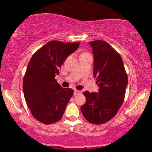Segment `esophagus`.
<instances>
[{"label":"esophagus","instance_id":"obj_1","mask_svg":"<svg viewBox=\"0 0 152 152\" xmlns=\"http://www.w3.org/2000/svg\"><path fill=\"white\" fill-rule=\"evenodd\" d=\"M82 93V91H78V90H75L74 91V95H77V94H80V93Z\"/></svg>","mask_w":152,"mask_h":152}]
</instances>
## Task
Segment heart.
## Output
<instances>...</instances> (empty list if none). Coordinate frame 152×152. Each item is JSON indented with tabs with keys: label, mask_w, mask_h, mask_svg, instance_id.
I'll return each instance as SVG.
<instances>
[{
	"label": "heart",
	"mask_w": 152,
	"mask_h": 152,
	"mask_svg": "<svg viewBox=\"0 0 152 152\" xmlns=\"http://www.w3.org/2000/svg\"><path fill=\"white\" fill-rule=\"evenodd\" d=\"M86 54H87V53H82V55H86Z\"/></svg>",
	"instance_id": "heart-1"
}]
</instances>
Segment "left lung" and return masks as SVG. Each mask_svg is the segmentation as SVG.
<instances>
[{"mask_svg": "<svg viewBox=\"0 0 152 152\" xmlns=\"http://www.w3.org/2000/svg\"><path fill=\"white\" fill-rule=\"evenodd\" d=\"M94 56L93 75L98 93L85 91L86 102L81 111L87 121L102 124L118 113L125 96L128 77L120 54L104 41H90Z\"/></svg>", "mask_w": 152, "mask_h": 152, "instance_id": "left-lung-1", "label": "left lung"}]
</instances>
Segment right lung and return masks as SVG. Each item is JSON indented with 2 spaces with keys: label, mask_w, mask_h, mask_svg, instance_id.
<instances>
[{
  "label": "right lung",
  "mask_w": 152,
  "mask_h": 152,
  "mask_svg": "<svg viewBox=\"0 0 152 152\" xmlns=\"http://www.w3.org/2000/svg\"><path fill=\"white\" fill-rule=\"evenodd\" d=\"M79 45L80 42L49 41L29 61L23 82L24 97L33 117L43 124L59 121L73 95L72 89L62 88L55 78L66 58Z\"/></svg>",
  "instance_id": "obj_1"
}]
</instances>
